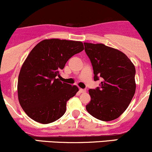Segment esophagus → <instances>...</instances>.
I'll return each mask as SVG.
<instances>
[{"label": "esophagus", "mask_w": 152, "mask_h": 152, "mask_svg": "<svg viewBox=\"0 0 152 152\" xmlns=\"http://www.w3.org/2000/svg\"><path fill=\"white\" fill-rule=\"evenodd\" d=\"M79 91H80L81 93H85L86 92V89H79Z\"/></svg>", "instance_id": "esophagus-1"}]
</instances>
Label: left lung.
<instances>
[{"label": "left lung", "instance_id": "left-lung-1", "mask_svg": "<svg viewBox=\"0 0 152 152\" xmlns=\"http://www.w3.org/2000/svg\"><path fill=\"white\" fill-rule=\"evenodd\" d=\"M93 68L94 80L100 87L89 90L90 102L86 109L101 121L117 119L127 109L135 92V68L127 55L103 44L84 43Z\"/></svg>", "mask_w": 152, "mask_h": 152}]
</instances>
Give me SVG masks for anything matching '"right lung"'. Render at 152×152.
<instances>
[{"mask_svg": "<svg viewBox=\"0 0 152 152\" xmlns=\"http://www.w3.org/2000/svg\"><path fill=\"white\" fill-rule=\"evenodd\" d=\"M83 50L81 41L57 38L44 40L32 49L22 65L17 84L19 102L30 118L49 124L63 116L67 101L79 88L62 82L57 76L67 61Z\"/></svg>", "mask_w": 152, "mask_h": 152, "instance_id": "1", "label": "right lung"}]
</instances>
